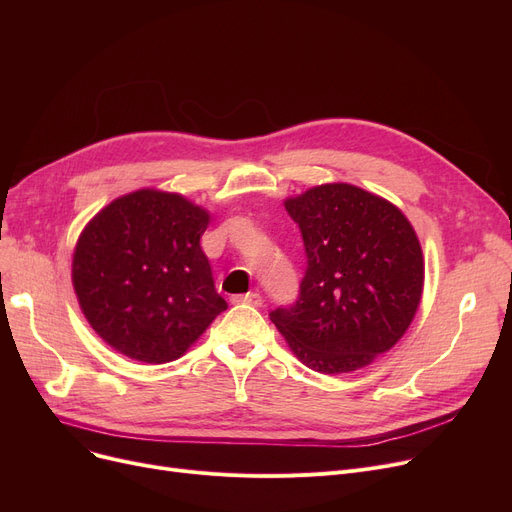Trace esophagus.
I'll list each match as a JSON object with an SVG mask.
<instances>
[{
  "mask_svg": "<svg viewBox=\"0 0 512 512\" xmlns=\"http://www.w3.org/2000/svg\"><path fill=\"white\" fill-rule=\"evenodd\" d=\"M261 294L259 292H247V294H236V297H232V303H245V305H253V307H259L261 305Z\"/></svg>",
  "mask_w": 512,
  "mask_h": 512,
  "instance_id": "obj_1",
  "label": "esophagus"
}]
</instances>
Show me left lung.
<instances>
[{
  "label": "left lung",
  "instance_id": "8db88e82",
  "mask_svg": "<svg viewBox=\"0 0 512 512\" xmlns=\"http://www.w3.org/2000/svg\"><path fill=\"white\" fill-rule=\"evenodd\" d=\"M284 207L301 228L307 272L297 305L270 319L313 371L371 365L405 336L421 303L415 228L394 203L346 182L313 186Z\"/></svg>",
  "mask_w": 512,
  "mask_h": 512
}]
</instances>
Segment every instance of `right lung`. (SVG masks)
I'll return each instance as SVG.
<instances>
[{"label":"right lung","mask_w":512,"mask_h":512,"mask_svg":"<svg viewBox=\"0 0 512 512\" xmlns=\"http://www.w3.org/2000/svg\"><path fill=\"white\" fill-rule=\"evenodd\" d=\"M209 211L139 188L95 213L72 255V286L97 336L149 365L180 359L228 309L199 245Z\"/></svg>","instance_id":"obj_1"}]
</instances>
